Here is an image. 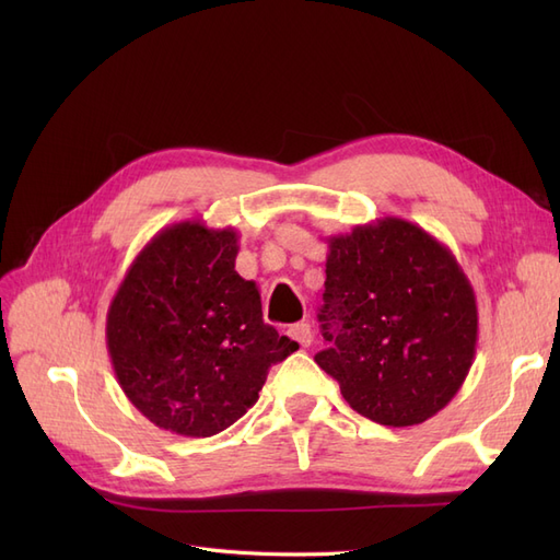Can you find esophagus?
I'll return each instance as SVG.
<instances>
[{
    "label": "esophagus",
    "mask_w": 560,
    "mask_h": 560,
    "mask_svg": "<svg viewBox=\"0 0 560 560\" xmlns=\"http://www.w3.org/2000/svg\"><path fill=\"white\" fill-rule=\"evenodd\" d=\"M290 336L301 348H308L313 343V329H311L308 322H299V325H292Z\"/></svg>",
    "instance_id": "34e87169"
}]
</instances>
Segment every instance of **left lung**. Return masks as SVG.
<instances>
[{
  "instance_id": "left-lung-1",
  "label": "left lung",
  "mask_w": 560,
  "mask_h": 560,
  "mask_svg": "<svg viewBox=\"0 0 560 560\" xmlns=\"http://www.w3.org/2000/svg\"><path fill=\"white\" fill-rule=\"evenodd\" d=\"M319 369L354 411L389 428L420 425L463 387L479 341L471 282L418 224L383 217L329 235Z\"/></svg>"
}]
</instances>
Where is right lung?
<instances>
[{
    "instance_id": "add662e5",
    "label": "right lung",
    "mask_w": 560,
    "mask_h": 560,
    "mask_svg": "<svg viewBox=\"0 0 560 560\" xmlns=\"http://www.w3.org/2000/svg\"><path fill=\"white\" fill-rule=\"evenodd\" d=\"M238 231L200 219L165 226L126 270L107 311L118 385L149 422L212 436L259 399L268 369L299 348L261 317L235 270Z\"/></svg>"
}]
</instances>
